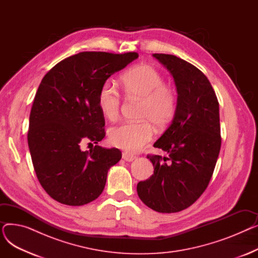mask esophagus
<instances>
[{
    "label": "esophagus",
    "instance_id": "1",
    "mask_svg": "<svg viewBox=\"0 0 258 258\" xmlns=\"http://www.w3.org/2000/svg\"><path fill=\"white\" fill-rule=\"evenodd\" d=\"M122 159H123L126 162H133L134 160L137 159V157L130 154V153H123V154H122Z\"/></svg>",
    "mask_w": 258,
    "mask_h": 258
}]
</instances>
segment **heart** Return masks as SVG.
<instances>
[{
    "mask_svg": "<svg viewBox=\"0 0 258 258\" xmlns=\"http://www.w3.org/2000/svg\"><path fill=\"white\" fill-rule=\"evenodd\" d=\"M122 88L126 96L142 99V118L152 120L159 126H165L172 120L177 111V93L164 84V77L154 67L140 64L133 68L122 77ZM97 103L105 118L117 119L121 96L112 81L107 80L101 86ZM153 136L154 130L150 121L123 122L108 132L110 142L128 153L140 152Z\"/></svg>",
    "mask_w": 258,
    "mask_h": 258,
    "instance_id": "b5f03b06",
    "label": "heart"
}]
</instances>
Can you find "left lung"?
I'll return each mask as SVG.
<instances>
[{
  "label": "left lung",
  "mask_w": 258,
  "mask_h": 258,
  "mask_svg": "<svg viewBox=\"0 0 258 258\" xmlns=\"http://www.w3.org/2000/svg\"><path fill=\"white\" fill-rule=\"evenodd\" d=\"M173 77L177 111L154 143L168 154L147 156L154 174L137 185L140 200L162 213L179 212L205 191L221 150L220 107L208 78L194 64L170 54H153ZM170 159V165L165 163Z\"/></svg>",
  "instance_id": "8db88e82"
}]
</instances>
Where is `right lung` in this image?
Wrapping results in <instances>:
<instances>
[{
  "mask_svg": "<svg viewBox=\"0 0 258 258\" xmlns=\"http://www.w3.org/2000/svg\"><path fill=\"white\" fill-rule=\"evenodd\" d=\"M137 58L136 52H80L54 66L40 83L29 117L28 146L40 185L61 204L83 206L96 200L108 169L121 159L118 148L95 145L84 152L80 145L104 138L98 92Z\"/></svg>",
  "mask_w": 258,
  "mask_h": 258,
  "instance_id": "1",
  "label": "right lung"
}]
</instances>
